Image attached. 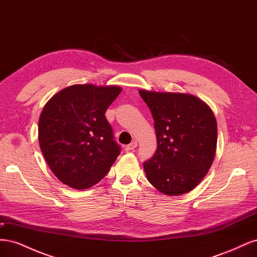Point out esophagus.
Listing matches in <instances>:
<instances>
[{
	"label": "esophagus",
	"mask_w": 257,
	"mask_h": 257,
	"mask_svg": "<svg viewBox=\"0 0 257 257\" xmlns=\"http://www.w3.org/2000/svg\"><path fill=\"white\" fill-rule=\"evenodd\" d=\"M136 147H137V142H136V141H133V142H132V143H131L130 145L125 146V150H126V151H131V150H134Z\"/></svg>",
	"instance_id": "34e87169"
}]
</instances>
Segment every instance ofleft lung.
I'll return each mask as SVG.
<instances>
[{
    "mask_svg": "<svg viewBox=\"0 0 257 257\" xmlns=\"http://www.w3.org/2000/svg\"><path fill=\"white\" fill-rule=\"evenodd\" d=\"M138 92L151 110L158 142L144 163L148 181L165 195L189 193L214 160L217 126L211 108L188 93Z\"/></svg>",
    "mask_w": 257,
    "mask_h": 257,
    "instance_id": "1",
    "label": "left lung"
}]
</instances>
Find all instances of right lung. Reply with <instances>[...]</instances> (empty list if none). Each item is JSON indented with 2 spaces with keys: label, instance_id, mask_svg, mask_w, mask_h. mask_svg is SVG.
I'll use <instances>...</instances> for the list:
<instances>
[{
  "label": "right lung",
  "instance_id": "right-lung-1",
  "mask_svg": "<svg viewBox=\"0 0 257 257\" xmlns=\"http://www.w3.org/2000/svg\"><path fill=\"white\" fill-rule=\"evenodd\" d=\"M121 90L118 85L74 84L45 105L38 121V142L61 182L85 190L109 172L120 146L105 112Z\"/></svg>",
  "mask_w": 257,
  "mask_h": 257
}]
</instances>
